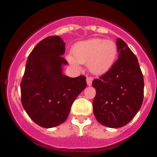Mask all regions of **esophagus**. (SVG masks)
Returning <instances> with one entry per match:
<instances>
[{"mask_svg": "<svg viewBox=\"0 0 157 157\" xmlns=\"http://www.w3.org/2000/svg\"><path fill=\"white\" fill-rule=\"evenodd\" d=\"M92 82H93V78H90V77H87L86 78V83L88 86H91L92 84Z\"/></svg>", "mask_w": 157, "mask_h": 157, "instance_id": "esophagus-1", "label": "esophagus"}]
</instances>
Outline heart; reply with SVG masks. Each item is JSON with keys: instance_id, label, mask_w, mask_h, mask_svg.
Wrapping results in <instances>:
<instances>
[{"instance_id": "b5f03b06", "label": "heart", "mask_w": 157, "mask_h": 157, "mask_svg": "<svg viewBox=\"0 0 157 157\" xmlns=\"http://www.w3.org/2000/svg\"><path fill=\"white\" fill-rule=\"evenodd\" d=\"M118 53L116 42L103 38H90L78 41L72 47L71 56L67 59L71 66L79 69L80 64H86L89 71L95 75L105 74L114 64Z\"/></svg>"}]
</instances>
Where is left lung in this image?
Returning a JSON list of instances; mask_svg holds the SVG:
<instances>
[{
	"label": "left lung",
	"instance_id": "left-lung-1",
	"mask_svg": "<svg viewBox=\"0 0 157 157\" xmlns=\"http://www.w3.org/2000/svg\"><path fill=\"white\" fill-rule=\"evenodd\" d=\"M116 45L119 56L110 70L93 81L96 96L94 113L101 125L120 128L127 125L141 109L144 79L138 58L121 38Z\"/></svg>",
	"mask_w": 157,
	"mask_h": 157
}]
</instances>
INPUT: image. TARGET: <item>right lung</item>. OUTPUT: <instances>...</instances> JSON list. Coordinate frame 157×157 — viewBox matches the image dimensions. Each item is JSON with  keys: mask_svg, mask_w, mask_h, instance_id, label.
<instances>
[{"mask_svg": "<svg viewBox=\"0 0 157 157\" xmlns=\"http://www.w3.org/2000/svg\"><path fill=\"white\" fill-rule=\"evenodd\" d=\"M65 42L59 36L40 41L28 56L20 85L23 109L33 121L44 128L65 122L72 104L86 87L85 76L63 74L67 64L62 56Z\"/></svg>", "mask_w": 157, "mask_h": 157, "instance_id": "obj_1", "label": "right lung"}]
</instances>
